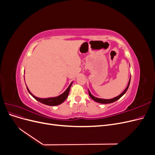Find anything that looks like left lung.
<instances>
[{"label": "left lung", "instance_id": "1", "mask_svg": "<svg viewBox=\"0 0 155 155\" xmlns=\"http://www.w3.org/2000/svg\"><path fill=\"white\" fill-rule=\"evenodd\" d=\"M130 78L129 79V83H128V85L127 87H126V88L125 89V91L121 94H120L119 96H118L117 97H115L114 98H112V99H110V100H105V99H101V98H97V97H96L94 96H92L91 94V93L90 92V91H88V94L89 96H90V97L92 98V99L93 100H94L96 102H98V103H100V104H110V103H113L116 101H117L118 100H119L120 98L126 92V91H127V89L129 88V84H130Z\"/></svg>", "mask_w": 155, "mask_h": 155}]
</instances>
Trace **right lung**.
I'll return each mask as SVG.
<instances>
[{"instance_id": "add662e5", "label": "right lung", "mask_w": 155, "mask_h": 155, "mask_svg": "<svg viewBox=\"0 0 155 155\" xmlns=\"http://www.w3.org/2000/svg\"><path fill=\"white\" fill-rule=\"evenodd\" d=\"M72 84V82L70 83V85H69V87L67 88V89L66 91H65L62 94L59 95V96L57 97H48V98H39V97H37L36 96H35L34 95H33L30 92L29 89L27 87V90L29 92V93L30 94L34 97L36 100H37L38 101L42 103V104H43L45 105H50V106H55V105H58L61 104L62 103L67 99L68 96V94L70 92V87H71V85Z\"/></svg>"}]
</instances>
